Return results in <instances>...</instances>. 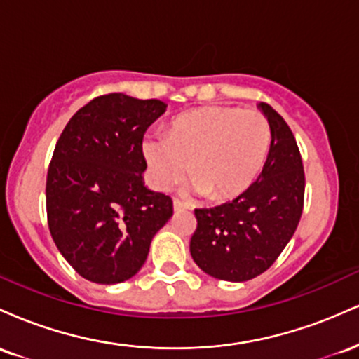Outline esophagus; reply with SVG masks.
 Returning <instances> with one entry per match:
<instances>
[{"label":"esophagus","mask_w":359,"mask_h":359,"mask_svg":"<svg viewBox=\"0 0 359 359\" xmlns=\"http://www.w3.org/2000/svg\"><path fill=\"white\" fill-rule=\"evenodd\" d=\"M174 209L175 211H185V209H191V205L187 203H182V201L174 199Z\"/></svg>","instance_id":"obj_1"}]
</instances>
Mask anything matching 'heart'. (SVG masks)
<instances>
[{
	"label": "heart",
	"instance_id": "heart-1",
	"mask_svg": "<svg viewBox=\"0 0 359 359\" xmlns=\"http://www.w3.org/2000/svg\"><path fill=\"white\" fill-rule=\"evenodd\" d=\"M271 130L265 114L234 106H208L179 114L167 138L143 143L156 189L184 179L191 167L194 187L211 201H228L255 182L269 156Z\"/></svg>",
	"mask_w": 359,
	"mask_h": 359
}]
</instances>
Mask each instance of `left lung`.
Segmentation results:
<instances>
[{
	"instance_id": "8db88e82",
	"label": "left lung",
	"mask_w": 359,
	"mask_h": 359,
	"mask_svg": "<svg viewBox=\"0 0 359 359\" xmlns=\"http://www.w3.org/2000/svg\"><path fill=\"white\" fill-rule=\"evenodd\" d=\"M271 145L257 182L231 203L196 209L191 255L199 269L226 282H246L266 271L294 236L302 216L306 174L294 133L262 102Z\"/></svg>"
}]
</instances>
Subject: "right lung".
<instances>
[{"label":"right lung","mask_w":359,"mask_h":359,"mask_svg":"<svg viewBox=\"0 0 359 359\" xmlns=\"http://www.w3.org/2000/svg\"><path fill=\"white\" fill-rule=\"evenodd\" d=\"M165 108L158 100L102 94L57 140L45 184L48 229L62 257L89 282L111 285L138 273L174 214L170 197L148 191L142 177L143 137Z\"/></svg>","instance_id":"1"}]
</instances>
